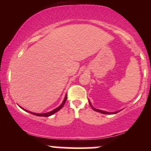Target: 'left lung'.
<instances>
[{"label":"left lung","instance_id":"8db88e82","mask_svg":"<svg viewBox=\"0 0 151 151\" xmlns=\"http://www.w3.org/2000/svg\"><path fill=\"white\" fill-rule=\"evenodd\" d=\"M89 103L90 106H91V108L93 109V111H95L99 112V113H101V114H116L117 112H119V111H115V112H107V111H104L99 110V109H97L93 108V107L92 106V105H91V104L90 103V101H89Z\"/></svg>","mask_w":151,"mask_h":151}]
</instances>
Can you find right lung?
<instances>
[{"label": "right lung", "instance_id": "1", "mask_svg": "<svg viewBox=\"0 0 151 151\" xmlns=\"http://www.w3.org/2000/svg\"><path fill=\"white\" fill-rule=\"evenodd\" d=\"M66 100H67V95H66L65 96V99H64V101H63V102H62V104L60 106H58V108H56V109H54V110H52V111H50V112H47V113H44V114H36V113H32V112H30V111H27V110H25V109H24L23 108H22V107H20V108H21L22 109H23L24 111H27V112H29V113H30V114H33V115H35V116H45V117H47V116H51V115H52V114H55L56 113V112H58L59 110H60V109H61L62 107H63V106L65 105V101H66Z\"/></svg>", "mask_w": 151, "mask_h": 151}]
</instances>
